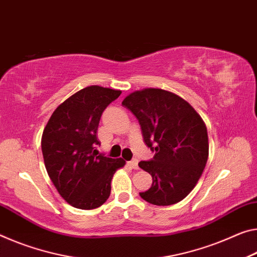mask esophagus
Segmentation results:
<instances>
[{
    "label": "esophagus",
    "instance_id": "esophagus-1",
    "mask_svg": "<svg viewBox=\"0 0 257 257\" xmlns=\"http://www.w3.org/2000/svg\"><path fill=\"white\" fill-rule=\"evenodd\" d=\"M128 166L133 169H138V160L137 159H134V160L128 162Z\"/></svg>",
    "mask_w": 257,
    "mask_h": 257
}]
</instances>
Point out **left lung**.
Returning a JSON list of instances; mask_svg holds the SVG:
<instances>
[{
    "label": "left lung",
    "mask_w": 257,
    "mask_h": 257,
    "mask_svg": "<svg viewBox=\"0 0 257 257\" xmlns=\"http://www.w3.org/2000/svg\"><path fill=\"white\" fill-rule=\"evenodd\" d=\"M122 105L137 117L145 144L154 152L152 160L138 164L153 180L140 195L157 206L180 202L197 185L207 164L205 122L186 100L164 89L134 91Z\"/></svg>",
    "instance_id": "1"
}]
</instances>
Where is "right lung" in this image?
I'll list each match as a JSON object with an SVG mask.
<instances>
[{
	"label": "right lung",
	"instance_id": "right-lung-1",
	"mask_svg": "<svg viewBox=\"0 0 257 257\" xmlns=\"http://www.w3.org/2000/svg\"><path fill=\"white\" fill-rule=\"evenodd\" d=\"M120 90L90 85L63 101L43 130L44 166L63 199L79 209H95L111 194L114 173L125 165L95 150L101 113Z\"/></svg>",
	"mask_w": 257,
	"mask_h": 257
}]
</instances>
